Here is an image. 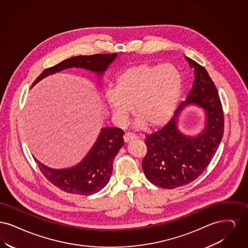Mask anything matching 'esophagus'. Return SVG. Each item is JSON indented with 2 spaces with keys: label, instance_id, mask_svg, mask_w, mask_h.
<instances>
[{
  "label": "esophagus",
  "instance_id": "34e87169",
  "mask_svg": "<svg viewBox=\"0 0 248 248\" xmlns=\"http://www.w3.org/2000/svg\"><path fill=\"white\" fill-rule=\"evenodd\" d=\"M136 139H137V136L132 134V133H129V132L125 133L124 135V142H129L131 140H136Z\"/></svg>",
  "mask_w": 248,
  "mask_h": 248
}]
</instances>
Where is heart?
<instances>
[{"label": "heart", "instance_id": "heart-1", "mask_svg": "<svg viewBox=\"0 0 248 248\" xmlns=\"http://www.w3.org/2000/svg\"><path fill=\"white\" fill-rule=\"evenodd\" d=\"M183 88V77L172 64L144 63L123 71L115 91H108L107 106L119 123L127 118L133 106L136 125L158 128L173 115Z\"/></svg>", "mask_w": 248, "mask_h": 248}]
</instances>
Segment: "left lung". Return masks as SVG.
Listing matches in <instances>:
<instances>
[{
  "label": "left lung",
  "mask_w": 248,
  "mask_h": 248,
  "mask_svg": "<svg viewBox=\"0 0 248 248\" xmlns=\"http://www.w3.org/2000/svg\"><path fill=\"white\" fill-rule=\"evenodd\" d=\"M186 59L194 70L187 99L162 129L145 140L148 152L142 161L144 174L154 185L165 189L187 185L199 177L210 164L224 133L223 108L215 83L202 66ZM190 104L201 106L207 116L205 129L196 137L185 136L177 128L179 113Z\"/></svg>",
  "instance_id": "1"
}]
</instances>
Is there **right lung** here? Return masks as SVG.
I'll return each instance as SVG.
<instances>
[{
	"mask_svg": "<svg viewBox=\"0 0 248 248\" xmlns=\"http://www.w3.org/2000/svg\"><path fill=\"white\" fill-rule=\"evenodd\" d=\"M116 57L117 54L114 53L65 59L43 71L32 86L50 74L72 67L83 68L101 75ZM123 135L124 131L117 127L102 128L94 146L83 161L71 168L53 169L43 165L36 158L34 160L43 175L59 189L72 194L91 195L103 189L111 177L113 159L124 143Z\"/></svg>",
	"mask_w": 248,
	"mask_h": 248,
	"instance_id": "right-lung-1",
	"label": "right lung"
}]
</instances>
